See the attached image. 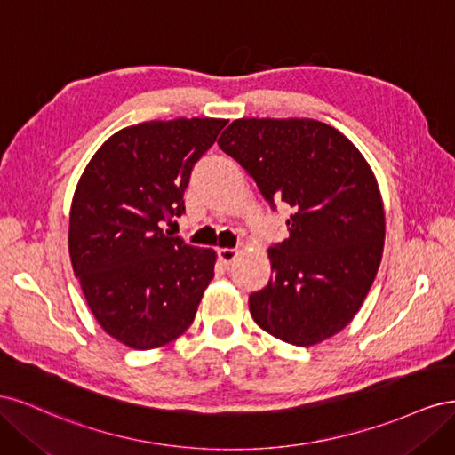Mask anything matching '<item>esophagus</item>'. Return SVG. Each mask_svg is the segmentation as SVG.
Masks as SVG:
<instances>
[{"mask_svg": "<svg viewBox=\"0 0 455 455\" xmlns=\"http://www.w3.org/2000/svg\"><path fill=\"white\" fill-rule=\"evenodd\" d=\"M239 256V249H218V258L224 266H229Z\"/></svg>", "mask_w": 455, "mask_h": 455, "instance_id": "1", "label": "esophagus"}]
</instances>
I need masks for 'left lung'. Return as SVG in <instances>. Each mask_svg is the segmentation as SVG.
Instances as JSON below:
<instances>
[{"mask_svg":"<svg viewBox=\"0 0 455 455\" xmlns=\"http://www.w3.org/2000/svg\"><path fill=\"white\" fill-rule=\"evenodd\" d=\"M220 148L264 197L294 209L291 235L267 251L269 284L249 298L256 324L298 347L346 328L383 254L385 211L376 174L346 134L315 119H235Z\"/></svg>","mask_w":455,"mask_h":455,"instance_id":"1","label":"left lung"}]
</instances>
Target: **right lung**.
Returning <instances> with one entry per match:
<instances>
[{"label":"right lung","instance_id":"obj_1","mask_svg":"<svg viewBox=\"0 0 455 455\" xmlns=\"http://www.w3.org/2000/svg\"><path fill=\"white\" fill-rule=\"evenodd\" d=\"M228 119L178 117L117 131L81 174L70 209L74 275L106 334L139 351L182 336L214 277L216 252L171 237L189 174Z\"/></svg>","mask_w":455,"mask_h":455}]
</instances>
